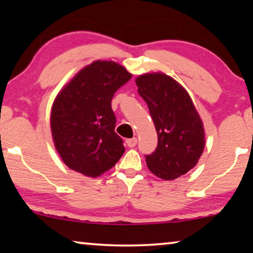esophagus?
I'll use <instances>...</instances> for the list:
<instances>
[{
	"instance_id": "1",
	"label": "esophagus",
	"mask_w": 253,
	"mask_h": 253,
	"mask_svg": "<svg viewBox=\"0 0 253 253\" xmlns=\"http://www.w3.org/2000/svg\"><path fill=\"white\" fill-rule=\"evenodd\" d=\"M126 143L128 145V147H135L136 144H137V138L134 137V138H128L126 140Z\"/></svg>"
}]
</instances>
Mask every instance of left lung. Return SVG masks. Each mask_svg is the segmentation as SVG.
Instances as JSON below:
<instances>
[{"label":"left lung","instance_id":"1","mask_svg":"<svg viewBox=\"0 0 253 253\" xmlns=\"http://www.w3.org/2000/svg\"><path fill=\"white\" fill-rule=\"evenodd\" d=\"M156 128V151L146 156L148 169L172 181L194 169L205 147L203 122L186 89L163 72H148L135 79Z\"/></svg>","mask_w":253,"mask_h":253}]
</instances>
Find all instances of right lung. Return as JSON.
<instances>
[{"label":"right lung","instance_id":"obj_1","mask_svg":"<svg viewBox=\"0 0 253 253\" xmlns=\"http://www.w3.org/2000/svg\"><path fill=\"white\" fill-rule=\"evenodd\" d=\"M131 76L117 62L96 60L58 92L51 108V135L59 156L70 169L96 178L123 156L125 147L115 132L111 99Z\"/></svg>","mask_w":253,"mask_h":253}]
</instances>
